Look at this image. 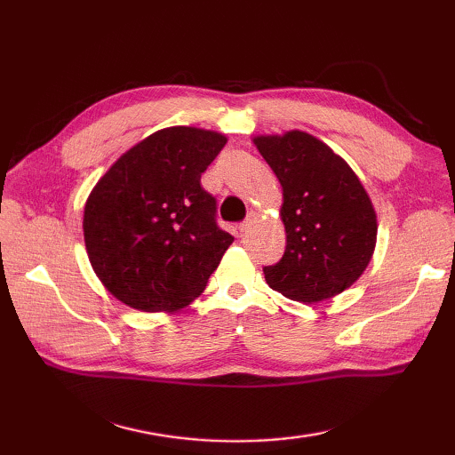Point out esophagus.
<instances>
[{"label":"esophagus","mask_w":455,"mask_h":455,"mask_svg":"<svg viewBox=\"0 0 455 455\" xmlns=\"http://www.w3.org/2000/svg\"><path fill=\"white\" fill-rule=\"evenodd\" d=\"M256 220H258V212L256 211H250L248 217L243 220V225H240V230H243V233H246L248 228H252L256 225Z\"/></svg>","instance_id":"34e87169"}]
</instances>
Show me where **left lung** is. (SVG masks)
Segmentation results:
<instances>
[{"instance_id": "1", "label": "left lung", "mask_w": 455, "mask_h": 455, "mask_svg": "<svg viewBox=\"0 0 455 455\" xmlns=\"http://www.w3.org/2000/svg\"><path fill=\"white\" fill-rule=\"evenodd\" d=\"M283 189L285 254L264 267L267 285L313 305L354 285L377 243V215L355 172L305 131L254 137Z\"/></svg>"}]
</instances>
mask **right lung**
<instances>
[{"instance_id": "right-lung-1", "label": "right lung", "mask_w": 455, "mask_h": 455, "mask_svg": "<svg viewBox=\"0 0 455 455\" xmlns=\"http://www.w3.org/2000/svg\"><path fill=\"white\" fill-rule=\"evenodd\" d=\"M227 137L168 127L134 144L95 183L84 207V240L95 275L131 308L176 313L205 291L233 244L217 227L201 173Z\"/></svg>"}]
</instances>
